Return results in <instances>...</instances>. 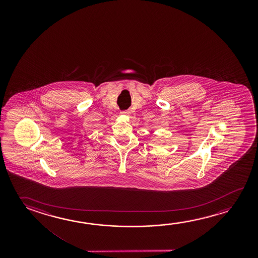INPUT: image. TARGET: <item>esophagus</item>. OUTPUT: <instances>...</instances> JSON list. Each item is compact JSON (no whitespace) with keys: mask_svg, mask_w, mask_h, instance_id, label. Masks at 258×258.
<instances>
[{"mask_svg":"<svg viewBox=\"0 0 258 258\" xmlns=\"http://www.w3.org/2000/svg\"><path fill=\"white\" fill-rule=\"evenodd\" d=\"M120 113H121V115H123V116H130V114H131V112H130L128 110H123Z\"/></svg>","mask_w":258,"mask_h":258,"instance_id":"34e87169","label":"esophagus"}]
</instances>
